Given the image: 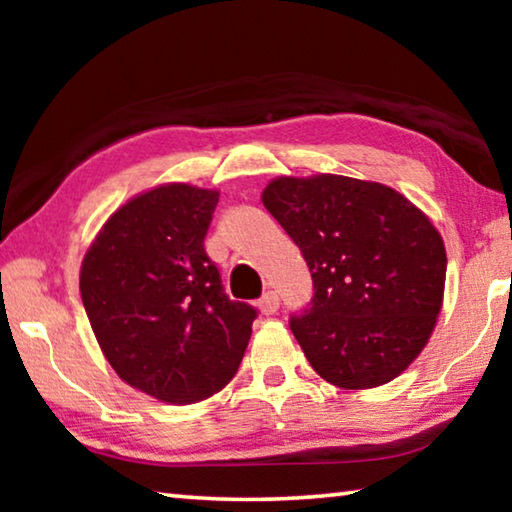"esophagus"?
Returning <instances> with one entry per match:
<instances>
[{
    "label": "esophagus",
    "instance_id": "obj_1",
    "mask_svg": "<svg viewBox=\"0 0 512 512\" xmlns=\"http://www.w3.org/2000/svg\"><path fill=\"white\" fill-rule=\"evenodd\" d=\"M257 307H259V311H262L264 316H271V314H275L277 307H280V296H277L275 291H268V293H264L262 298H259Z\"/></svg>",
    "mask_w": 512,
    "mask_h": 512
}]
</instances>
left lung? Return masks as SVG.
<instances>
[{"mask_svg":"<svg viewBox=\"0 0 512 512\" xmlns=\"http://www.w3.org/2000/svg\"><path fill=\"white\" fill-rule=\"evenodd\" d=\"M262 201L314 280L311 302L289 318L311 368L339 388L395 379L427 345L443 305L438 230L395 189L332 173L277 178Z\"/></svg>","mask_w":512,"mask_h":512,"instance_id":"left-lung-1","label":"left lung"}]
</instances>
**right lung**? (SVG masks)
Masks as SVG:
<instances>
[{
    "instance_id": "obj_1",
    "label": "right lung",
    "mask_w": 512,
    "mask_h": 512,
    "mask_svg": "<svg viewBox=\"0 0 512 512\" xmlns=\"http://www.w3.org/2000/svg\"><path fill=\"white\" fill-rule=\"evenodd\" d=\"M219 192L164 185L110 216L81 268V298L117 375L171 404L219 393L244 357L257 309L230 300L205 253Z\"/></svg>"
}]
</instances>
